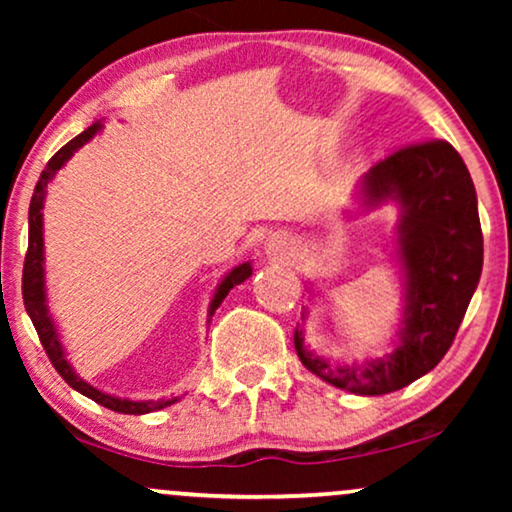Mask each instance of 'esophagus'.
Wrapping results in <instances>:
<instances>
[{
  "label": "esophagus",
  "instance_id": "34e87169",
  "mask_svg": "<svg viewBox=\"0 0 512 512\" xmlns=\"http://www.w3.org/2000/svg\"><path fill=\"white\" fill-rule=\"evenodd\" d=\"M265 256L277 258V261H284V258L293 256V237L286 233V230H275L265 237Z\"/></svg>",
  "mask_w": 512,
  "mask_h": 512
}]
</instances>
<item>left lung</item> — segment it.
Segmentation results:
<instances>
[{
    "instance_id": "obj_1",
    "label": "left lung",
    "mask_w": 512,
    "mask_h": 512,
    "mask_svg": "<svg viewBox=\"0 0 512 512\" xmlns=\"http://www.w3.org/2000/svg\"><path fill=\"white\" fill-rule=\"evenodd\" d=\"M356 202L363 212L398 207L394 258L401 265L403 310L394 349L380 359L333 361L293 333L303 366L333 387L382 396L429 373L450 349L482 272L478 195L452 144L405 146L361 177ZM319 293L310 286V300ZM307 312H303V319Z\"/></svg>"
}]
</instances>
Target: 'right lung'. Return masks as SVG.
Returning <instances> with one entry per match:
<instances>
[{
	"label": "right lung",
	"mask_w": 512,
	"mask_h": 512,
	"mask_svg": "<svg viewBox=\"0 0 512 512\" xmlns=\"http://www.w3.org/2000/svg\"><path fill=\"white\" fill-rule=\"evenodd\" d=\"M102 128H104L102 121H97L90 125L88 130H83L79 137H74L72 142H67L65 146H62V149L55 153L51 160H48V165L44 167V172H41L37 186H34L32 202H30V216H27V221H30V237H27V256H25V268H23V300H25V310H27V314H30L34 328H37L41 345H44V349H46L48 359H51L55 370H58V373L62 375V380H65L69 387L76 389L83 396H88L90 401L104 405V408L121 412V415H146V412L163 410V408H167V405L177 403L179 396L160 398V401H132V398L107 394V391H100L97 387H93V384H88L83 377L76 375L74 366L69 363L67 352H65V347H62V340H60L58 324H55L51 307H48L46 268H44V200H46L48 184H51L55 174H58V170H62V167L72 160L74 153L79 151L83 144H88L90 139L97 135V132H102ZM251 272H254L251 270V261H247V263L235 265V268L221 279V284L216 286V291L212 296V303H209L207 324L212 321L214 312L219 310V305L226 300L230 289L237 284H242L244 279H249Z\"/></svg>",
	"instance_id": "1"
}]
</instances>
